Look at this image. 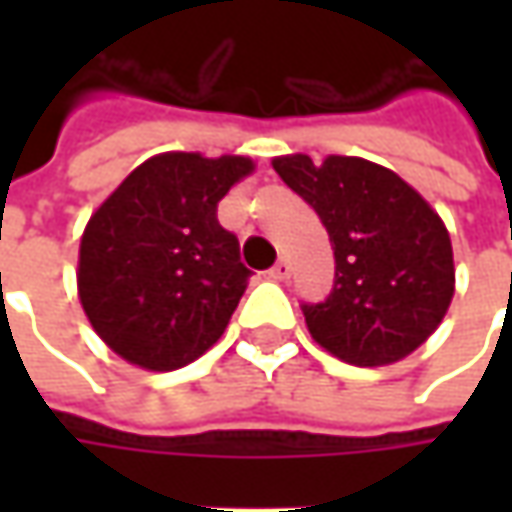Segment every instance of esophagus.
<instances>
[{"instance_id":"1","label":"esophagus","mask_w":512,"mask_h":512,"mask_svg":"<svg viewBox=\"0 0 512 512\" xmlns=\"http://www.w3.org/2000/svg\"><path fill=\"white\" fill-rule=\"evenodd\" d=\"M267 276H270L273 282H285L287 276H290V262H287V259H279L276 265L270 267V273H267Z\"/></svg>"}]
</instances>
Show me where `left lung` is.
Wrapping results in <instances>:
<instances>
[{
	"mask_svg": "<svg viewBox=\"0 0 512 512\" xmlns=\"http://www.w3.org/2000/svg\"><path fill=\"white\" fill-rule=\"evenodd\" d=\"M273 170L319 213L333 245V293L302 307L313 342L356 367L396 364L422 347L456 293L442 216L399 173L359 156L287 153Z\"/></svg>",
	"mask_w": 512,
	"mask_h": 512,
	"instance_id": "1",
	"label": "left lung"
}]
</instances>
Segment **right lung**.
Returning a JSON list of instances; mask_svg holds the SVG:
<instances>
[{"label": "right lung", "mask_w": 512, "mask_h": 512, "mask_svg": "<svg viewBox=\"0 0 512 512\" xmlns=\"http://www.w3.org/2000/svg\"><path fill=\"white\" fill-rule=\"evenodd\" d=\"M256 170L250 156L168 150L93 210L76 287L96 336L153 373L196 362L222 339L250 270L216 205Z\"/></svg>", "instance_id": "right-lung-1"}]
</instances>
